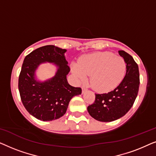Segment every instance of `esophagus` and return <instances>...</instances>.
Segmentation results:
<instances>
[{
	"label": "esophagus",
	"instance_id": "obj_1",
	"mask_svg": "<svg viewBox=\"0 0 156 156\" xmlns=\"http://www.w3.org/2000/svg\"><path fill=\"white\" fill-rule=\"evenodd\" d=\"M82 93H84L85 91H86L87 90V87H85V86H82Z\"/></svg>",
	"mask_w": 156,
	"mask_h": 156
}]
</instances>
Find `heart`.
<instances>
[{"mask_svg":"<svg viewBox=\"0 0 156 156\" xmlns=\"http://www.w3.org/2000/svg\"><path fill=\"white\" fill-rule=\"evenodd\" d=\"M74 74L84 80L91 75L90 83L95 90L106 92L121 84L126 72V63L121 57L102 52L82 57L80 64L72 66Z\"/></svg>","mask_w":156,"mask_h":156,"instance_id":"1","label":"heart"}]
</instances>
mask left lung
<instances>
[{
    "mask_svg": "<svg viewBox=\"0 0 156 156\" xmlns=\"http://www.w3.org/2000/svg\"><path fill=\"white\" fill-rule=\"evenodd\" d=\"M119 54L126 63V73L121 84L112 91L95 94V101L87 107L91 117L102 122H111L124 116L133 105L139 89V70L132 56L123 50Z\"/></svg>",
    "mask_w": 156,
    "mask_h": 156,
    "instance_id": "8db88e82",
    "label": "left lung"
}]
</instances>
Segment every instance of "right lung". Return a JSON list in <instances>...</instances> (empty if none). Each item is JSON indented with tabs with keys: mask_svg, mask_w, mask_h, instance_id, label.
<instances>
[{
	"mask_svg": "<svg viewBox=\"0 0 156 156\" xmlns=\"http://www.w3.org/2000/svg\"><path fill=\"white\" fill-rule=\"evenodd\" d=\"M66 51L55 45H45L33 50L23 61L18 79L20 99L29 114L39 120L60 118L67 112L72 98L82 94L80 87H72L67 82L70 68L65 57ZM45 61L55 63L58 69L52 79L38 82L34 72Z\"/></svg>",
	"mask_w": 156,
	"mask_h": 156,
	"instance_id": "1",
	"label": "right lung"
}]
</instances>
